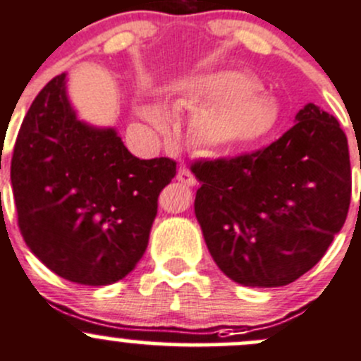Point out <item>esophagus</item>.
Listing matches in <instances>:
<instances>
[{"label":"esophagus","mask_w":361,"mask_h":361,"mask_svg":"<svg viewBox=\"0 0 361 361\" xmlns=\"http://www.w3.org/2000/svg\"><path fill=\"white\" fill-rule=\"evenodd\" d=\"M177 180L184 185H195L196 184L195 176H192L191 170L185 169V166H180L179 169V172H177Z\"/></svg>","instance_id":"obj_1"}]
</instances>
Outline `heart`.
Segmentation results:
<instances>
[{"label":"heart","mask_w":361,"mask_h":361,"mask_svg":"<svg viewBox=\"0 0 361 361\" xmlns=\"http://www.w3.org/2000/svg\"><path fill=\"white\" fill-rule=\"evenodd\" d=\"M257 83L233 69L196 74L185 83L182 104L196 111L189 133L210 153L245 149L266 139L278 121L273 100L255 94ZM137 114L158 128L166 123L156 106L137 107Z\"/></svg>","instance_id":"b5f03b06"}]
</instances>
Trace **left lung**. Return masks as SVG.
Returning a JSON list of instances; mask_svg holds the SVG:
<instances>
[{
    "instance_id": "8db88e82",
    "label": "left lung",
    "mask_w": 361,
    "mask_h": 361,
    "mask_svg": "<svg viewBox=\"0 0 361 361\" xmlns=\"http://www.w3.org/2000/svg\"><path fill=\"white\" fill-rule=\"evenodd\" d=\"M195 214L219 269L245 287H283L311 269L346 222V133L306 104L266 149L192 166Z\"/></svg>"
}]
</instances>
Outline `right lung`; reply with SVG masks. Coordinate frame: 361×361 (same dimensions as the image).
Wrapping results in <instances>:
<instances>
[{
    "instance_id": "obj_1",
    "label": "right lung",
    "mask_w": 361,
    "mask_h": 361,
    "mask_svg": "<svg viewBox=\"0 0 361 361\" xmlns=\"http://www.w3.org/2000/svg\"><path fill=\"white\" fill-rule=\"evenodd\" d=\"M173 177L176 161L135 158L114 126L80 120L66 73L32 100L10 172L29 250L64 280L92 287L135 269Z\"/></svg>"
}]
</instances>
